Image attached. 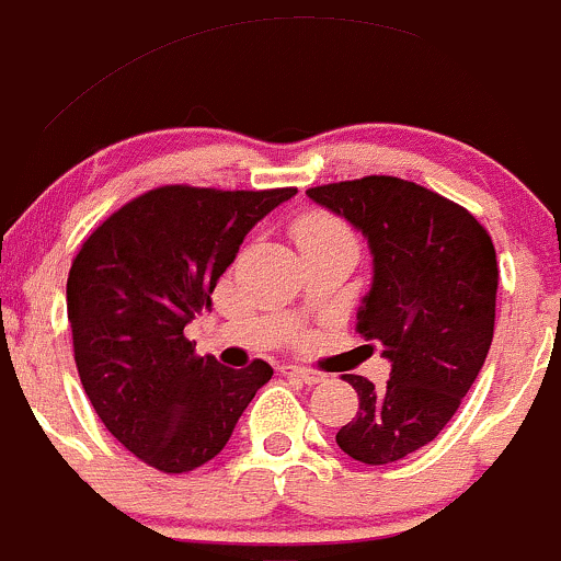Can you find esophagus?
<instances>
[{"label": "esophagus", "mask_w": 561, "mask_h": 561, "mask_svg": "<svg viewBox=\"0 0 561 561\" xmlns=\"http://www.w3.org/2000/svg\"><path fill=\"white\" fill-rule=\"evenodd\" d=\"M278 373L286 375V378L302 380L305 386H319L327 380V375L319 373V369H308V367H297V365H280Z\"/></svg>", "instance_id": "1"}]
</instances>
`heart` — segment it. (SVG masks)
Here are the masks:
<instances>
[{"mask_svg":"<svg viewBox=\"0 0 561 561\" xmlns=\"http://www.w3.org/2000/svg\"><path fill=\"white\" fill-rule=\"evenodd\" d=\"M297 240H351V232L327 213H310L297 224Z\"/></svg>","mask_w":561,"mask_h":561,"instance_id":"obj_1","label":"heart"}]
</instances>
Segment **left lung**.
<instances>
[{"label":"left lung","instance_id":"obj_1","mask_svg":"<svg viewBox=\"0 0 561 561\" xmlns=\"http://www.w3.org/2000/svg\"><path fill=\"white\" fill-rule=\"evenodd\" d=\"M308 196L367 240L373 283L356 332L391 362L386 389L345 375L359 410L337 446L391 465L440 435L486 362L500 278L492 238L465 207L400 178L329 183Z\"/></svg>","mask_w":561,"mask_h":561}]
</instances>
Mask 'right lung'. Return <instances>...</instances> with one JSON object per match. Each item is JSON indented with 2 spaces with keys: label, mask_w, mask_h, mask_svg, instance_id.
<instances>
[{
  "label": "right lung",
  "mask_w": 561,
  "mask_h": 561,
  "mask_svg": "<svg viewBox=\"0 0 561 561\" xmlns=\"http://www.w3.org/2000/svg\"><path fill=\"white\" fill-rule=\"evenodd\" d=\"M297 188L218 192L161 186L91 232L67 278L75 365L110 435L161 472L221 454L273 367L196 356L183 334L245 234Z\"/></svg>",
  "instance_id": "obj_1"
}]
</instances>
